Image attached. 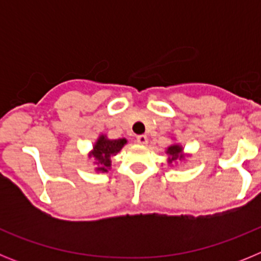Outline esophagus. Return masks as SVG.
<instances>
[{
    "instance_id": "obj_1",
    "label": "esophagus",
    "mask_w": 261,
    "mask_h": 261,
    "mask_svg": "<svg viewBox=\"0 0 261 261\" xmlns=\"http://www.w3.org/2000/svg\"><path fill=\"white\" fill-rule=\"evenodd\" d=\"M137 142L141 145H146L147 144V137L145 135H140L137 136Z\"/></svg>"
}]
</instances>
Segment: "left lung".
<instances>
[{"instance_id":"8db88e82","label":"left lung","mask_w":261,"mask_h":261,"mask_svg":"<svg viewBox=\"0 0 261 261\" xmlns=\"http://www.w3.org/2000/svg\"><path fill=\"white\" fill-rule=\"evenodd\" d=\"M167 153L171 155V161H175V159L177 158V155L181 153V147L180 146H177V145H174V146H170L168 147V150ZM170 161V162H171Z\"/></svg>"}]
</instances>
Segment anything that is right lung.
Returning <instances> with one entry per match:
<instances>
[{"mask_svg": "<svg viewBox=\"0 0 261 261\" xmlns=\"http://www.w3.org/2000/svg\"><path fill=\"white\" fill-rule=\"evenodd\" d=\"M126 144L125 138L119 140H107L106 137H100L94 146V156L96 159V165L99 166V171H107V168L111 166V156L115 153L121 150V147Z\"/></svg>", "mask_w": 261, "mask_h": 261, "instance_id": "add662e5", "label": "right lung"}]
</instances>
